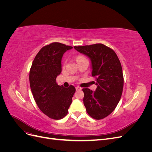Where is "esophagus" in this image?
I'll return each mask as SVG.
<instances>
[{
	"label": "esophagus",
	"instance_id": "34e87169",
	"mask_svg": "<svg viewBox=\"0 0 152 152\" xmlns=\"http://www.w3.org/2000/svg\"><path fill=\"white\" fill-rule=\"evenodd\" d=\"M75 89H76V90H81L82 89V88L80 87H79V86H77V87H75Z\"/></svg>",
	"mask_w": 152,
	"mask_h": 152
}]
</instances>
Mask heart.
I'll return each instance as SVG.
<instances>
[{
  "instance_id": "1",
  "label": "heart",
  "mask_w": 152,
  "mask_h": 152,
  "mask_svg": "<svg viewBox=\"0 0 152 152\" xmlns=\"http://www.w3.org/2000/svg\"><path fill=\"white\" fill-rule=\"evenodd\" d=\"M82 58H84V57H83V56H77V57L76 59H77V61H78V60H79V59H82Z\"/></svg>"
}]
</instances>
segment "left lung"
<instances>
[{
	"label": "left lung",
	"mask_w": 152,
	"mask_h": 152,
	"mask_svg": "<svg viewBox=\"0 0 152 152\" xmlns=\"http://www.w3.org/2000/svg\"><path fill=\"white\" fill-rule=\"evenodd\" d=\"M74 48L91 60L92 76L95 79L97 88L95 91L82 89L83 101L89 115L101 120L115 109L121 98L124 86L121 63L114 50L103 44Z\"/></svg>",
	"instance_id": "1"
}]
</instances>
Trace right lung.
<instances>
[{"label":"right lung","instance_id":"obj_1","mask_svg":"<svg viewBox=\"0 0 152 152\" xmlns=\"http://www.w3.org/2000/svg\"><path fill=\"white\" fill-rule=\"evenodd\" d=\"M73 47L59 42L45 45L36 55L30 70L32 94L39 108L54 120L65 117L75 92L74 86L58 85L56 77L61 72V58Z\"/></svg>","mask_w":152,"mask_h":152}]
</instances>
